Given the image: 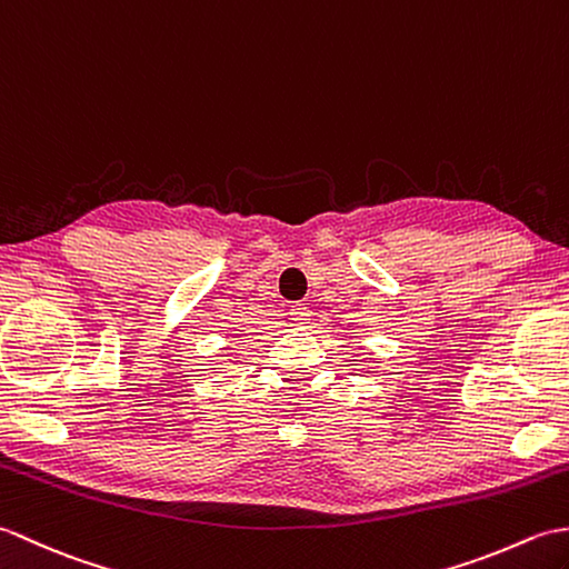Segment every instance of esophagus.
Wrapping results in <instances>:
<instances>
[{
  "label": "esophagus",
  "mask_w": 569,
  "mask_h": 569,
  "mask_svg": "<svg viewBox=\"0 0 569 569\" xmlns=\"http://www.w3.org/2000/svg\"><path fill=\"white\" fill-rule=\"evenodd\" d=\"M309 307L307 305H292L289 307V317H292L295 323H307L309 321Z\"/></svg>",
  "instance_id": "34e87169"
}]
</instances>
